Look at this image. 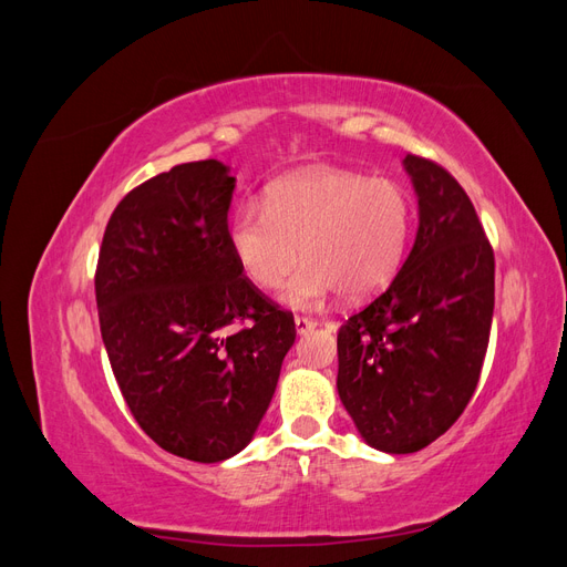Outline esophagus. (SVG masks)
<instances>
[{
  "label": "esophagus",
  "mask_w": 567,
  "mask_h": 567,
  "mask_svg": "<svg viewBox=\"0 0 567 567\" xmlns=\"http://www.w3.org/2000/svg\"><path fill=\"white\" fill-rule=\"evenodd\" d=\"M315 326H317V321L310 319V317H296V331H298V336L310 333Z\"/></svg>",
  "instance_id": "obj_1"
}]
</instances>
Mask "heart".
<instances>
[{"instance_id": "b5f03b06", "label": "heart", "mask_w": 567, "mask_h": 567, "mask_svg": "<svg viewBox=\"0 0 567 567\" xmlns=\"http://www.w3.org/2000/svg\"><path fill=\"white\" fill-rule=\"evenodd\" d=\"M414 205L394 179L348 169H310L274 182L265 205L244 203L229 221V246L257 288H277L302 255L281 300L317 307L338 293L364 300L398 274Z\"/></svg>"}]
</instances>
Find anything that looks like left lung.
Masks as SVG:
<instances>
[{
  "instance_id": "left-lung-1",
  "label": "left lung",
  "mask_w": 567,
  "mask_h": 567,
  "mask_svg": "<svg viewBox=\"0 0 567 567\" xmlns=\"http://www.w3.org/2000/svg\"><path fill=\"white\" fill-rule=\"evenodd\" d=\"M419 231L398 277L338 331V394L373 450L411 454L447 433L480 381L494 252L461 184L406 153Z\"/></svg>"
}]
</instances>
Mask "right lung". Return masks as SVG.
<instances>
[{
	"label": "right lung",
	"mask_w": 567,
	"mask_h": 567,
	"mask_svg": "<svg viewBox=\"0 0 567 567\" xmlns=\"http://www.w3.org/2000/svg\"><path fill=\"white\" fill-rule=\"evenodd\" d=\"M236 179L182 163L117 203L96 265L101 338L120 392L165 452L217 463L252 440L296 342L293 315L229 246Z\"/></svg>",
	"instance_id": "add662e5"
}]
</instances>
